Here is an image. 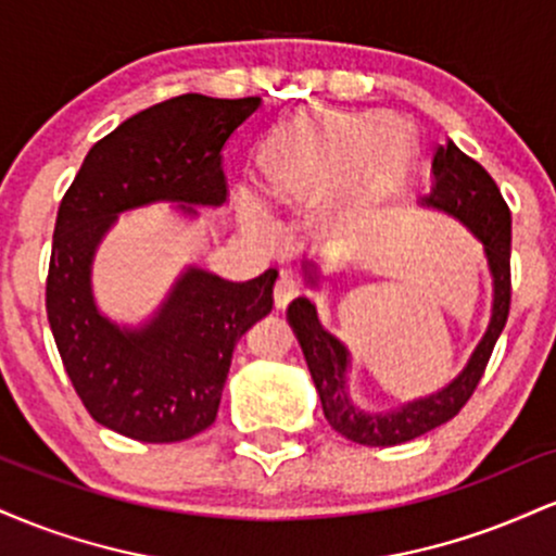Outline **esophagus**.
<instances>
[{
	"instance_id": "obj_1",
	"label": "esophagus",
	"mask_w": 556,
	"mask_h": 556,
	"mask_svg": "<svg viewBox=\"0 0 556 556\" xmlns=\"http://www.w3.org/2000/svg\"><path fill=\"white\" fill-rule=\"evenodd\" d=\"M298 292V277L292 274L290 269H282L279 271L277 282H274V300H277V305L282 308V305L290 303V298Z\"/></svg>"
}]
</instances>
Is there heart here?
<instances>
[{"label":"heart","mask_w":556,"mask_h":556,"mask_svg":"<svg viewBox=\"0 0 556 556\" xmlns=\"http://www.w3.org/2000/svg\"><path fill=\"white\" fill-rule=\"evenodd\" d=\"M376 136V123L371 119H342L331 125V138L344 146H366ZM245 212L251 216L258 214V206L253 201H245Z\"/></svg>","instance_id":"obj_1"}]
</instances>
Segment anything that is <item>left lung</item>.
Masks as SVG:
<instances>
[{
	"label": "left lung",
	"mask_w": 556,
	"mask_h": 556,
	"mask_svg": "<svg viewBox=\"0 0 556 556\" xmlns=\"http://www.w3.org/2000/svg\"><path fill=\"white\" fill-rule=\"evenodd\" d=\"M431 206L455 214L473 235L483 242L489 256L491 274H494V316L489 331L476 348L465 371L442 392L431 397L410 402L394 413H363L344 392V368H348V350L337 337L318 324L316 308L308 295H300L287 308V318L292 321L300 348H303L308 371L321 397L324 416L331 429L340 431L350 442L366 446H394L420 433L437 429L463 410L465 402L473 397L478 381L486 371L494 344L500 340L504 324L509 316V300H513V274H509V251H513V216L504 201L494 177L489 175L476 159L463 154L452 140L439 146L431 159Z\"/></svg>",
	"instance_id": "obj_1"
}]
</instances>
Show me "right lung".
Listing matches in <instances>:
<instances>
[{"label": "right lung", "instance_id": "1", "mask_svg": "<svg viewBox=\"0 0 556 556\" xmlns=\"http://www.w3.org/2000/svg\"><path fill=\"white\" fill-rule=\"evenodd\" d=\"M258 104V96L182 93L149 106L96 140L62 195L47 274L49 327L86 410L123 437L167 444L214 424L235 344L271 311L277 269L248 282L190 269L149 327L125 331L93 305L96 242L114 216L143 203L219 206L222 149Z\"/></svg>", "mask_w": 556, "mask_h": 556}]
</instances>
